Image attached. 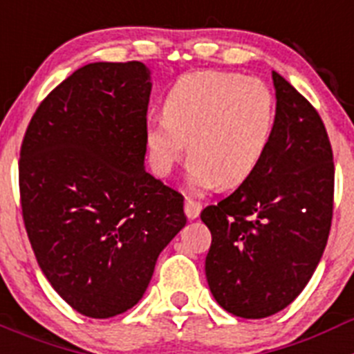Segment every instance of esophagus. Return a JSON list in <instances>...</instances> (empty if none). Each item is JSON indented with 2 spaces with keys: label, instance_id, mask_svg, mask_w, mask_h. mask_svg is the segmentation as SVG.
<instances>
[{
  "label": "esophagus",
  "instance_id": "34e87169",
  "mask_svg": "<svg viewBox=\"0 0 354 354\" xmlns=\"http://www.w3.org/2000/svg\"><path fill=\"white\" fill-rule=\"evenodd\" d=\"M200 211H202V205H200V202H195V200H192V198H186V204H184V212H186V216L189 218V220H195V218H198Z\"/></svg>",
  "mask_w": 354,
  "mask_h": 354
}]
</instances>
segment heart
<instances>
[{"label": "heart", "mask_w": 354, "mask_h": 354, "mask_svg": "<svg viewBox=\"0 0 354 354\" xmlns=\"http://www.w3.org/2000/svg\"><path fill=\"white\" fill-rule=\"evenodd\" d=\"M274 126L277 101L264 81L236 72H189L165 95L162 117L147 126L150 167L168 175L187 143L193 189L236 187L261 167Z\"/></svg>", "instance_id": "1"}]
</instances>
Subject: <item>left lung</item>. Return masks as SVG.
Returning <instances> with one entry per match:
<instances>
[{"instance_id": "left-lung-1", "label": "left lung", "mask_w": 354, "mask_h": 354, "mask_svg": "<svg viewBox=\"0 0 354 354\" xmlns=\"http://www.w3.org/2000/svg\"><path fill=\"white\" fill-rule=\"evenodd\" d=\"M277 126L261 167L200 218L211 230L209 289L225 310L262 319L298 298L323 257L333 214V152L314 106L278 72Z\"/></svg>"}]
</instances>
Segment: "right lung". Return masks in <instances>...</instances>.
<instances>
[{
  "label": "right lung",
  "instance_id": "obj_1",
  "mask_svg": "<svg viewBox=\"0 0 354 354\" xmlns=\"http://www.w3.org/2000/svg\"><path fill=\"white\" fill-rule=\"evenodd\" d=\"M150 90L142 62L84 65L40 102L21 145L31 248L53 289L86 317L133 308L186 225L184 196L145 170Z\"/></svg>",
  "mask_w": 354,
  "mask_h": 354
}]
</instances>
